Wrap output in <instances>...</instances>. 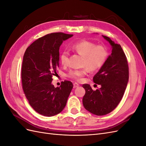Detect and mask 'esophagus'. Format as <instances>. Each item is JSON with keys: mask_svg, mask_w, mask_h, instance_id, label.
Instances as JSON below:
<instances>
[{"mask_svg": "<svg viewBox=\"0 0 146 146\" xmlns=\"http://www.w3.org/2000/svg\"><path fill=\"white\" fill-rule=\"evenodd\" d=\"M73 85H74V88H77V87H78L79 86H80V85H79V84H78L77 83H74L73 84Z\"/></svg>", "mask_w": 146, "mask_h": 146, "instance_id": "34e87169", "label": "esophagus"}]
</instances>
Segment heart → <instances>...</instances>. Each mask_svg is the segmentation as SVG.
Listing matches in <instances>:
<instances>
[{
	"label": "heart",
	"mask_w": 146,
	"mask_h": 146,
	"mask_svg": "<svg viewBox=\"0 0 146 146\" xmlns=\"http://www.w3.org/2000/svg\"><path fill=\"white\" fill-rule=\"evenodd\" d=\"M74 51L83 56V66H86L82 69L70 70L69 76L78 80L89 71H96L102 67L108 56V51L102 45H96L87 40L79 41L70 45ZM69 54L64 50L60 55V61L63 65L68 63ZM88 68H87V67Z\"/></svg>",
	"instance_id": "b5f03b06"
}]
</instances>
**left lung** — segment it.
<instances>
[{
    "mask_svg": "<svg viewBox=\"0 0 146 146\" xmlns=\"http://www.w3.org/2000/svg\"><path fill=\"white\" fill-rule=\"evenodd\" d=\"M102 36L110 43L112 50L93 77V82L101 87L94 91L88 84L82 86L85 89L84 107L97 116L105 115L116 108L124 94L129 77L127 60L121 45L109 37Z\"/></svg>",
    "mask_w": 146,
    "mask_h": 146,
    "instance_id": "8db88e82",
    "label": "left lung"
}]
</instances>
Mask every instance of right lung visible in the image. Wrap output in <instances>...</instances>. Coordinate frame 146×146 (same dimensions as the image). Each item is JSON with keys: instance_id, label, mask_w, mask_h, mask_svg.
I'll return each mask as SVG.
<instances>
[{"instance_id": "1", "label": "right lung", "mask_w": 146, "mask_h": 146, "mask_svg": "<svg viewBox=\"0 0 146 146\" xmlns=\"http://www.w3.org/2000/svg\"><path fill=\"white\" fill-rule=\"evenodd\" d=\"M72 36L61 32L46 35L34 41L24 55L21 78L24 94L31 107L44 116L63 111L73 88L70 81L56 88L52 83L59 66L60 47Z\"/></svg>"}]
</instances>
